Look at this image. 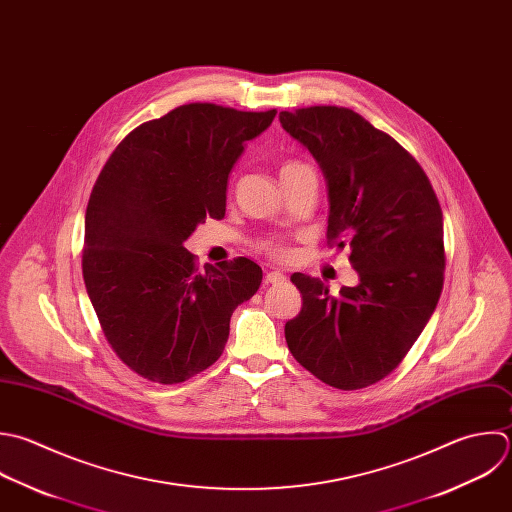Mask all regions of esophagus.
<instances>
[{
    "label": "esophagus",
    "instance_id": "esophagus-1",
    "mask_svg": "<svg viewBox=\"0 0 512 512\" xmlns=\"http://www.w3.org/2000/svg\"><path fill=\"white\" fill-rule=\"evenodd\" d=\"M283 281H287V277L281 273V271H269L267 275H265V283H283Z\"/></svg>",
    "mask_w": 512,
    "mask_h": 512
}]
</instances>
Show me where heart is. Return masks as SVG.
I'll use <instances>...</instances> for the list:
<instances>
[{
	"mask_svg": "<svg viewBox=\"0 0 512 512\" xmlns=\"http://www.w3.org/2000/svg\"><path fill=\"white\" fill-rule=\"evenodd\" d=\"M305 167H307L305 163L295 161V159L285 161V163L281 165V181H283V179H287L289 175H293V173H297V171L305 169ZM257 247H259L261 251H265V253L273 255V257H285V255H287V247H285L279 239H265V241H261Z\"/></svg>",
	"mask_w": 512,
	"mask_h": 512,
	"instance_id": "1",
	"label": "heart"
}]
</instances>
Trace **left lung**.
Wrapping results in <instances>:
<instances>
[{"label":"left lung","instance_id":"obj_1","mask_svg":"<svg viewBox=\"0 0 512 512\" xmlns=\"http://www.w3.org/2000/svg\"><path fill=\"white\" fill-rule=\"evenodd\" d=\"M329 187L327 239L351 247L357 287L331 295L321 279L293 273L301 313L287 321L293 357L323 383L355 391L385 379L429 323L445 281L443 211L435 189L391 135L347 107L281 111Z\"/></svg>","mask_w":512,"mask_h":512}]
</instances>
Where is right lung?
I'll use <instances>...</instances> for the list:
<instances>
[{"mask_svg": "<svg viewBox=\"0 0 512 512\" xmlns=\"http://www.w3.org/2000/svg\"><path fill=\"white\" fill-rule=\"evenodd\" d=\"M277 111L179 105L135 127L103 165L85 211L83 281L103 335L137 375L175 385L223 353L237 305L263 271L247 257L205 265L183 247L225 217L227 179Z\"/></svg>", "mask_w": 512, "mask_h": 512, "instance_id": "obj_1", "label": "right lung"}]
</instances>
